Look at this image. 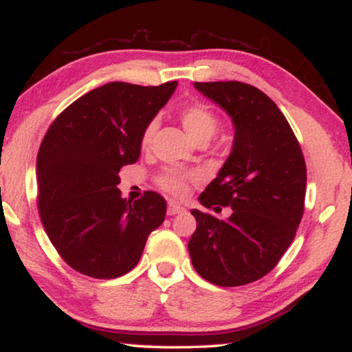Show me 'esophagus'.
I'll list each match as a JSON object with an SVG mask.
<instances>
[{"mask_svg":"<svg viewBox=\"0 0 352 352\" xmlns=\"http://www.w3.org/2000/svg\"><path fill=\"white\" fill-rule=\"evenodd\" d=\"M184 208H182V206H179V205H176V204H173V201H170V204H168V210H166V213H168V216H175V214H179V213H184Z\"/></svg>","mask_w":352,"mask_h":352,"instance_id":"1","label":"esophagus"}]
</instances>
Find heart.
Here are the masks:
<instances>
[{"instance_id": "obj_1", "label": "heart", "mask_w": 352, "mask_h": 352, "mask_svg": "<svg viewBox=\"0 0 352 352\" xmlns=\"http://www.w3.org/2000/svg\"><path fill=\"white\" fill-rule=\"evenodd\" d=\"M179 120L186 131L195 142H208L219 129V117L210 105L204 102H190L182 105L179 110ZM158 128V120L152 118L146 123L141 133L142 148H147L153 141ZM194 171L179 170V168H163L155 177L157 186L173 197H182L187 192L189 182L195 179Z\"/></svg>"}]
</instances>
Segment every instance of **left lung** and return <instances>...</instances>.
<instances>
[{
  "mask_svg": "<svg viewBox=\"0 0 352 352\" xmlns=\"http://www.w3.org/2000/svg\"><path fill=\"white\" fill-rule=\"evenodd\" d=\"M232 118V152L199 200L230 206L228 219L192 210L194 269L219 287L247 285L271 272L295 239L305 213L306 162L287 118L263 91L242 81L194 83Z\"/></svg>",
  "mask_w": 352,
  "mask_h": 352,
  "instance_id": "8db88e82",
  "label": "left lung"
}]
</instances>
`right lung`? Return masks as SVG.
I'll return each instance as SVG.
<instances>
[{
  "label": "right lung",
  "instance_id": "add662e5",
  "mask_svg": "<svg viewBox=\"0 0 352 352\" xmlns=\"http://www.w3.org/2000/svg\"><path fill=\"white\" fill-rule=\"evenodd\" d=\"M177 83L113 81L72 102L47 128L36 157L38 211L51 243L76 272L115 278L141 259L163 223L166 201L153 190L122 199L118 173L141 155V133Z\"/></svg>",
  "mask_w": 352,
  "mask_h": 352
}]
</instances>
